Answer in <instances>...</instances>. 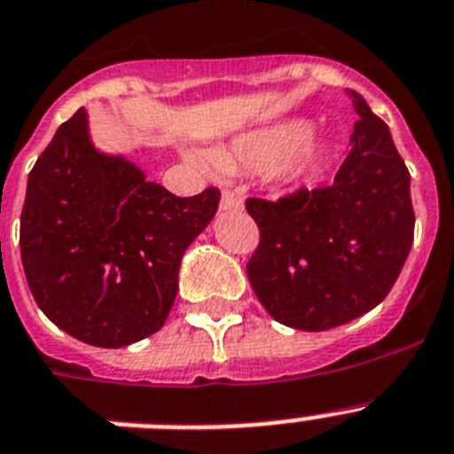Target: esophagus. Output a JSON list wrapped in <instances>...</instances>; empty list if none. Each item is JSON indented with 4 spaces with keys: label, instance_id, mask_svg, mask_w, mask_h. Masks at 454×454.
<instances>
[{
    "label": "esophagus",
    "instance_id": "34e87169",
    "mask_svg": "<svg viewBox=\"0 0 454 454\" xmlns=\"http://www.w3.org/2000/svg\"><path fill=\"white\" fill-rule=\"evenodd\" d=\"M243 197L236 190H223V200H220V208L223 211H231V208H241Z\"/></svg>",
    "mask_w": 454,
    "mask_h": 454
}]
</instances>
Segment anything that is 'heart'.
Here are the masks:
<instances>
[{
	"mask_svg": "<svg viewBox=\"0 0 454 454\" xmlns=\"http://www.w3.org/2000/svg\"><path fill=\"white\" fill-rule=\"evenodd\" d=\"M309 133L312 123L294 116L236 139L230 149L215 151L213 160L224 169L247 172H269L280 168L285 179L303 181L312 176L324 160V145L319 139L309 137Z\"/></svg>",
	"mask_w": 454,
	"mask_h": 454,
	"instance_id": "b5f03b06",
	"label": "heart"
}]
</instances>
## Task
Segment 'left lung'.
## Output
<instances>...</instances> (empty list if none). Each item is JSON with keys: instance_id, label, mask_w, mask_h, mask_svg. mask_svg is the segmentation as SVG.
I'll return each mask as SVG.
<instances>
[{"instance_id": "left-lung-1", "label": "left lung", "mask_w": 454, "mask_h": 454, "mask_svg": "<svg viewBox=\"0 0 454 454\" xmlns=\"http://www.w3.org/2000/svg\"><path fill=\"white\" fill-rule=\"evenodd\" d=\"M347 96L360 119L333 185L246 201L262 234L250 285L275 321L298 331H328L377 308L413 243L409 169L365 98Z\"/></svg>"}]
</instances>
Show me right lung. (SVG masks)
Wrapping results in <instances>:
<instances>
[{"mask_svg": "<svg viewBox=\"0 0 454 454\" xmlns=\"http://www.w3.org/2000/svg\"><path fill=\"white\" fill-rule=\"evenodd\" d=\"M218 204L220 190L176 197L123 153L100 151L80 107L27 181L20 254L34 301L91 347L149 338L172 309L184 253Z\"/></svg>", "mask_w": 454, "mask_h": 454, "instance_id": "add662e5", "label": "right lung"}]
</instances>
